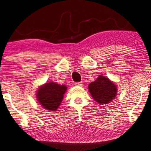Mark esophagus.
Segmentation results:
<instances>
[{
    "label": "esophagus",
    "instance_id": "1",
    "mask_svg": "<svg viewBox=\"0 0 151 151\" xmlns=\"http://www.w3.org/2000/svg\"><path fill=\"white\" fill-rule=\"evenodd\" d=\"M75 85H76V86H83V83L82 82H77V83H75Z\"/></svg>",
    "mask_w": 151,
    "mask_h": 151
}]
</instances>
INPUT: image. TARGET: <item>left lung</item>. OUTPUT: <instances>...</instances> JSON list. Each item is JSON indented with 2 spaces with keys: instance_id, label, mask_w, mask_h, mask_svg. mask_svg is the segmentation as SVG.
Returning a JSON list of instances; mask_svg holds the SVG:
<instances>
[{
  "instance_id": "left-lung-1",
  "label": "left lung",
  "mask_w": 151,
  "mask_h": 151,
  "mask_svg": "<svg viewBox=\"0 0 151 151\" xmlns=\"http://www.w3.org/2000/svg\"><path fill=\"white\" fill-rule=\"evenodd\" d=\"M91 95L97 103L105 105L115 99L117 95V86L108 78L100 75L97 79L88 85Z\"/></svg>"
}]
</instances>
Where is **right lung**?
<instances>
[{
  "instance_id": "obj_1",
  "label": "right lung",
  "mask_w": 151,
  "mask_h": 151,
  "mask_svg": "<svg viewBox=\"0 0 151 151\" xmlns=\"http://www.w3.org/2000/svg\"><path fill=\"white\" fill-rule=\"evenodd\" d=\"M66 90L65 85L55 82L46 83L37 90L36 99L46 110L55 111L62 103Z\"/></svg>"
}]
</instances>
